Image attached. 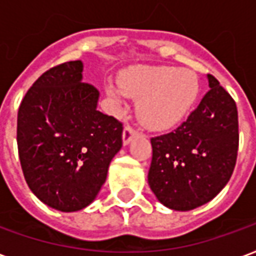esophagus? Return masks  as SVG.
Wrapping results in <instances>:
<instances>
[{
    "mask_svg": "<svg viewBox=\"0 0 256 256\" xmlns=\"http://www.w3.org/2000/svg\"><path fill=\"white\" fill-rule=\"evenodd\" d=\"M136 136V130L132 128V126H126L124 128V132H122V143H124V146L126 144H130V142L134 139Z\"/></svg>",
    "mask_w": 256,
    "mask_h": 256,
    "instance_id": "34e87169",
    "label": "esophagus"
}]
</instances>
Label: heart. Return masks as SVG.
<instances>
[{
    "label": "heart",
    "mask_w": 256,
    "mask_h": 256,
    "mask_svg": "<svg viewBox=\"0 0 256 256\" xmlns=\"http://www.w3.org/2000/svg\"><path fill=\"white\" fill-rule=\"evenodd\" d=\"M121 84L108 83L105 92L116 106H126V94L140 100L142 122L154 130H170L180 124L199 96L195 72L177 66H140L121 78Z\"/></svg>",
    "instance_id": "1"
}]
</instances>
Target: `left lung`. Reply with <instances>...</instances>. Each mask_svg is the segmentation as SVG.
<instances>
[{
    "mask_svg": "<svg viewBox=\"0 0 256 256\" xmlns=\"http://www.w3.org/2000/svg\"><path fill=\"white\" fill-rule=\"evenodd\" d=\"M210 90L182 126L151 139L148 186L176 212L210 202L232 176L238 148V108L214 76Z\"/></svg>",
    "mask_w": 256,
    "mask_h": 256,
    "instance_id": "8db88e82",
    "label": "left lung"
}]
</instances>
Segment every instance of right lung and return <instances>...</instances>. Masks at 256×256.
<instances>
[{"label": "right lung", "mask_w": 256, "mask_h": 256, "mask_svg": "<svg viewBox=\"0 0 256 256\" xmlns=\"http://www.w3.org/2000/svg\"><path fill=\"white\" fill-rule=\"evenodd\" d=\"M100 92L83 83V62L46 70L27 91L18 113V148L24 178L40 202L78 212L94 202L122 124L96 109Z\"/></svg>", "instance_id": "right-lung-1"}]
</instances>
